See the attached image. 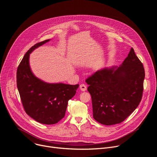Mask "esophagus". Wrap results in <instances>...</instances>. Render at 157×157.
I'll return each mask as SVG.
<instances>
[{"mask_svg": "<svg viewBox=\"0 0 157 157\" xmlns=\"http://www.w3.org/2000/svg\"><path fill=\"white\" fill-rule=\"evenodd\" d=\"M86 88H87V87L85 84H81L79 86V89L83 92L85 91L86 90Z\"/></svg>", "mask_w": 157, "mask_h": 157, "instance_id": "1", "label": "esophagus"}]
</instances>
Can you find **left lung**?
Instances as JSON below:
<instances>
[{"instance_id":"left-lung-1","label":"left lung","mask_w":157,"mask_h":157,"mask_svg":"<svg viewBox=\"0 0 157 157\" xmlns=\"http://www.w3.org/2000/svg\"><path fill=\"white\" fill-rule=\"evenodd\" d=\"M144 77V68L133 48L119 67L105 68L88 77L94 119L105 125L124 121L140 103Z\"/></svg>"}]
</instances>
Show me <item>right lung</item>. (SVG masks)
Masks as SVG:
<instances>
[{
	"instance_id": "right-lung-1",
	"label": "right lung",
	"mask_w": 157,
	"mask_h": 157,
	"mask_svg": "<svg viewBox=\"0 0 157 157\" xmlns=\"http://www.w3.org/2000/svg\"><path fill=\"white\" fill-rule=\"evenodd\" d=\"M50 40L34 45L25 53L17 71V85L26 113L40 123L54 124L65 114L68 101L76 93L79 85L47 83L35 76L30 69V53Z\"/></svg>"
}]
</instances>
